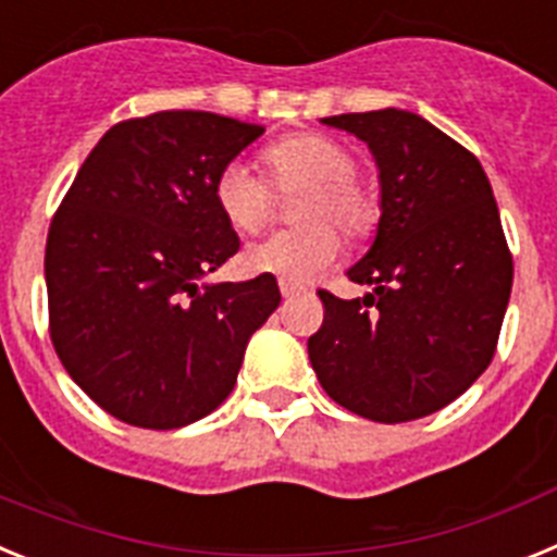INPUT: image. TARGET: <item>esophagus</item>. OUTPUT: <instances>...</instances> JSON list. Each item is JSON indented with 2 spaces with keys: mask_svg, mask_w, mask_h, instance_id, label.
Returning a JSON list of instances; mask_svg holds the SVG:
<instances>
[{
  "mask_svg": "<svg viewBox=\"0 0 557 557\" xmlns=\"http://www.w3.org/2000/svg\"><path fill=\"white\" fill-rule=\"evenodd\" d=\"M280 294H283L285 299H288V297H297V294H302V285L288 283V280H280Z\"/></svg>",
  "mask_w": 557,
  "mask_h": 557,
  "instance_id": "obj_1",
  "label": "esophagus"
}]
</instances>
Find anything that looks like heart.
<instances>
[{"mask_svg": "<svg viewBox=\"0 0 557 557\" xmlns=\"http://www.w3.org/2000/svg\"><path fill=\"white\" fill-rule=\"evenodd\" d=\"M263 162L280 190H306L294 219L302 226L274 232L244 251V265L255 274H274L288 283H308L338 255L336 226L350 240L370 235L379 221V201L356 173L359 162L345 145L325 134H292L263 151ZM212 198L226 224L255 232L269 215L272 190L251 164H224L212 182Z\"/></svg>", "mask_w": 557, "mask_h": 557, "instance_id": "b5f03b06", "label": "heart"}]
</instances>
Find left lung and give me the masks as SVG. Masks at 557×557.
Segmentation results:
<instances>
[{
  "instance_id": "obj_1",
  "label": "left lung",
  "mask_w": 557,
  "mask_h": 557,
  "mask_svg": "<svg viewBox=\"0 0 557 557\" xmlns=\"http://www.w3.org/2000/svg\"><path fill=\"white\" fill-rule=\"evenodd\" d=\"M325 125L367 143L381 219L347 277L372 292H319L308 338L319 384L350 412L406 423L437 412L487 370L512 285L499 207L480 159L400 109L336 114Z\"/></svg>"
}]
</instances>
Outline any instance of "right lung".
<instances>
[{"label":"right lung","mask_w":557,"mask_h":557,"mask_svg":"<svg viewBox=\"0 0 557 557\" xmlns=\"http://www.w3.org/2000/svg\"><path fill=\"white\" fill-rule=\"evenodd\" d=\"M263 132L212 111L125 120L58 207L45 255L52 345L123 423L168 432L219 409L280 306L272 274L198 285L240 249L212 182Z\"/></svg>","instance_id":"1"}]
</instances>
